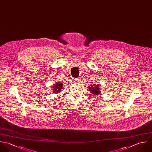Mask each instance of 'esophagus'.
<instances>
[{
	"mask_svg": "<svg viewBox=\"0 0 152 152\" xmlns=\"http://www.w3.org/2000/svg\"><path fill=\"white\" fill-rule=\"evenodd\" d=\"M72 82H75V83H77V82H78L79 81H80V79H79V78H77V79L72 78Z\"/></svg>",
	"mask_w": 152,
	"mask_h": 152,
	"instance_id": "obj_1",
	"label": "esophagus"
}]
</instances>
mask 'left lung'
I'll list each match as a JSON object with an SVG mask.
<instances>
[{"label": "left lung", "mask_w": 152, "mask_h": 152, "mask_svg": "<svg viewBox=\"0 0 152 152\" xmlns=\"http://www.w3.org/2000/svg\"><path fill=\"white\" fill-rule=\"evenodd\" d=\"M88 89L89 91L91 93V94H94V95H97L100 94V93L101 91V89L100 86L99 85H89L88 86Z\"/></svg>", "instance_id": "left-lung-1"}]
</instances>
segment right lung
<instances>
[{
    "label": "right lung",
    "instance_id": "1",
    "mask_svg": "<svg viewBox=\"0 0 152 152\" xmlns=\"http://www.w3.org/2000/svg\"><path fill=\"white\" fill-rule=\"evenodd\" d=\"M52 90L55 93H59L61 91V89L63 87V83L61 82H57L55 85H52Z\"/></svg>",
    "mask_w": 152,
    "mask_h": 152
}]
</instances>
